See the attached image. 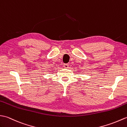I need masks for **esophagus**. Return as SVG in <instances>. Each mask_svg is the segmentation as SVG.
<instances>
[{
	"instance_id": "esophagus-1",
	"label": "esophagus",
	"mask_w": 127,
	"mask_h": 127,
	"mask_svg": "<svg viewBox=\"0 0 127 127\" xmlns=\"http://www.w3.org/2000/svg\"><path fill=\"white\" fill-rule=\"evenodd\" d=\"M68 64H64V68H68Z\"/></svg>"
}]
</instances>
